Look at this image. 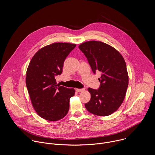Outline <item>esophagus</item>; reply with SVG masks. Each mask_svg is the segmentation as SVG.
I'll return each instance as SVG.
<instances>
[{
	"label": "esophagus",
	"mask_w": 155,
	"mask_h": 155,
	"mask_svg": "<svg viewBox=\"0 0 155 155\" xmlns=\"http://www.w3.org/2000/svg\"><path fill=\"white\" fill-rule=\"evenodd\" d=\"M76 91L77 92H82V91H85V88L76 89Z\"/></svg>",
	"instance_id": "1"
}]
</instances>
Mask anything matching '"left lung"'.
Masks as SVG:
<instances>
[{"label": "left lung", "instance_id": "obj_1", "mask_svg": "<svg viewBox=\"0 0 155 155\" xmlns=\"http://www.w3.org/2000/svg\"><path fill=\"white\" fill-rule=\"evenodd\" d=\"M79 48L87 58L92 72L101 73L98 89H88L91 100L85 107L95 115L109 116L117 110L125 97L128 86L125 61L116 49L102 42H86Z\"/></svg>", "mask_w": 155, "mask_h": 155}]
</instances>
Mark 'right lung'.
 <instances>
[{"label": "right lung", "mask_w": 155, "mask_h": 155, "mask_svg": "<svg viewBox=\"0 0 155 155\" xmlns=\"http://www.w3.org/2000/svg\"><path fill=\"white\" fill-rule=\"evenodd\" d=\"M76 45L54 43L39 49L33 57L26 73L25 83L37 113L49 121L63 118L69 110L73 88L57 85L55 76L63 72L64 62Z\"/></svg>", "instance_id": "right-lung-1"}]
</instances>
